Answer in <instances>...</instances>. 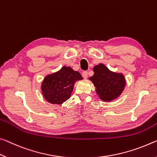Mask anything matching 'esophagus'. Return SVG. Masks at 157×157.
Instances as JSON below:
<instances>
[{
	"label": "esophagus",
	"mask_w": 157,
	"mask_h": 157,
	"mask_svg": "<svg viewBox=\"0 0 157 157\" xmlns=\"http://www.w3.org/2000/svg\"><path fill=\"white\" fill-rule=\"evenodd\" d=\"M88 72L87 71H83V72H82V76H83L84 78H88Z\"/></svg>",
	"instance_id": "1"
}]
</instances>
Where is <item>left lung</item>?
<instances>
[{
	"instance_id": "8db88e82",
	"label": "left lung",
	"mask_w": 157,
	"mask_h": 157,
	"mask_svg": "<svg viewBox=\"0 0 157 157\" xmlns=\"http://www.w3.org/2000/svg\"><path fill=\"white\" fill-rule=\"evenodd\" d=\"M93 71L94 74L90 80L102 100L111 101L122 93L125 86V79L122 74L112 72L102 64L94 67Z\"/></svg>"
}]
</instances>
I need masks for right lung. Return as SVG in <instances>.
Masks as SVG:
<instances>
[{
  "label": "right lung",
  "instance_id": "right-lung-1",
  "mask_svg": "<svg viewBox=\"0 0 157 157\" xmlns=\"http://www.w3.org/2000/svg\"><path fill=\"white\" fill-rule=\"evenodd\" d=\"M83 79L78 71L69 67H63L60 71L47 76L42 84L43 95L53 104H61L71 96L74 83Z\"/></svg>",
  "mask_w": 157,
  "mask_h": 157
}]
</instances>
